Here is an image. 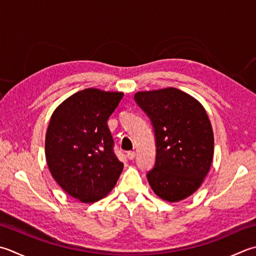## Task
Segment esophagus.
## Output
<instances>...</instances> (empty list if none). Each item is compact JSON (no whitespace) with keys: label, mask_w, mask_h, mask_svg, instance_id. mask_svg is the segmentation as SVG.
Here are the masks:
<instances>
[{"label":"esophagus","mask_w":256,"mask_h":256,"mask_svg":"<svg viewBox=\"0 0 256 256\" xmlns=\"http://www.w3.org/2000/svg\"><path fill=\"white\" fill-rule=\"evenodd\" d=\"M135 155H136V153H135L134 151L128 152V160H134V158H135Z\"/></svg>","instance_id":"esophagus-1"}]
</instances>
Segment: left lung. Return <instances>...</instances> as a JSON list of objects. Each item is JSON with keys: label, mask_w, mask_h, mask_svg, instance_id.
Wrapping results in <instances>:
<instances>
[{"label": "left lung", "mask_w": 256, "mask_h": 256, "mask_svg": "<svg viewBox=\"0 0 256 256\" xmlns=\"http://www.w3.org/2000/svg\"><path fill=\"white\" fill-rule=\"evenodd\" d=\"M134 98L151 118L156 140L150 186L164 201H182L196 192L211 168L214 135L208 113L175 88L136 92Z\"/></svg>", "instance_id": "8db88e82"}]
</instances>
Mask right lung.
<instances>
[{
    "label": "right lung",
    "instance_id": "right-lung-1",
    "mask_svg": "<svg viewBox=\"0 0 256 256\" xmlns=\"http://www.w3.org/2000/svg\"><path fill=\"white\" fill-rule=\"evenodd\" d=\"M123 95L85 88L60 104L50 120L45 136L50 172L63 191L83 203L106 196L123 170L108 126Z\"/></svg>",
    "mask_w": 256,
    "mask_h": 256
}]
</instances>
